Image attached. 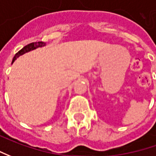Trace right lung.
<instances>
[{
    "instance_id": "obj_1",
    "label": "right lung",
    "mask_w": 156,
    "mask_h": 156,
    "mask_svg": "<svg viewBox=\"0 0 156 156\" xmlns=\"http://www.w3.org/2000/svg\"><path fill=\"white\" fill-rule=\"evenodd\" d=\"M46 46V43L45 42H42V41H40V42H33V43H30L28 45H27L26 46H24L21 50H20L15 55H14V58H13V62H14V60L17 58H19L20 55H22V54H24L26 52H27V51H32V50H34L36 48H38V47H42V46Z\"/></svg>"
}]
</instances>
